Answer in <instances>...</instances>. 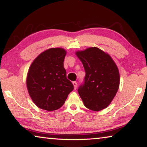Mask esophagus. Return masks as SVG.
<instances>
[{"label":"esophagus","mask_w":147,"mask_h":147,"mask_svg":"<svg viewBox=\"0 0 147 147\" xmlns=\"http://www.w3.org/2000/svg\"><path fill=\"white\" fill-rule=\"evenodd\" d=\"M73 86H74V89H76V88H77V83L76 82H73Z\"/></svg>","instance_id":"34e87169"}]
</instances>
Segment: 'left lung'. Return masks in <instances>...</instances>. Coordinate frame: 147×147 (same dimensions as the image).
I'll return each instance as SVG.
<instances>
[{
  "mask_svg": "<svg viewBox=\"0 0 147 147\" xmlns=\"http://www.w3.org/2000/svg\"><path fill=\"white\" fill-rule=\"evenodd\" d=\"M86 71L78 94L84 106L93 111L108 107L117 92L120 76L117 65L108 54L97 47L76 52Z\"/></svg>",
  "mask_w": 147,
  "mask_h": 147,
  "instance_id": "obj_1",
  "label": "left lung"
}]
</instances>
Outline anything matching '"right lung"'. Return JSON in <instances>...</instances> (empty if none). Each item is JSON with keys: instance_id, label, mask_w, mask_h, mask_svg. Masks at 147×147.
<instances>
[{"instance_id": "obj_1", "label": "right lung", "mask_w": 147, "mask_h": 147, "mask_svg": "<svg viewBox=\"0 0 147 147\" xmlns=\"http://www.w3.org/2000/svg\"><path fill=\"white\" fill-rule=\"evenodd\" d=\"M67 52L51 48L41 53L28 69L26 86L34 104L47 111L56 110L63 105L74 86L67 78L63 61Z\"/></svg>"}]
</instances>
